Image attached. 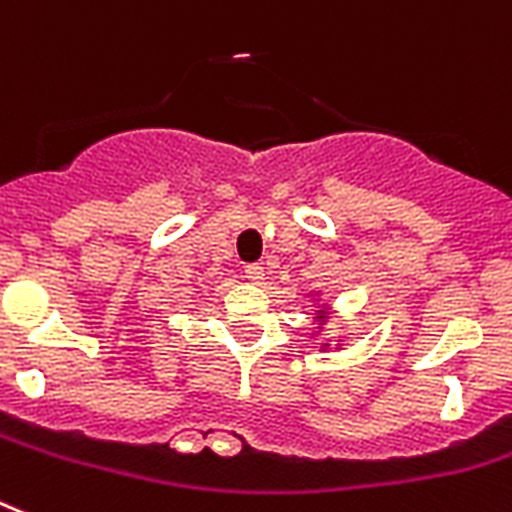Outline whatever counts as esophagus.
I'll return each mask as SVG.
<instances>
[{
	"label": "esophagus",
	"mask_w": 512,
	"mask_h": 512,
	"mask_svg": "<svg viewBox=\"0 0 512 512\" xmlns=\"http://www.w3.org/2000/svg\"><path fill=\"white\" fill-rule=\"evenodd\" d=\"M244 278H247L249 283H263V278H265L263 265H257V263L247 265V268H244Z\"/></svg>",
	"instance_id": "esophagus-1"
}]
</instances>
